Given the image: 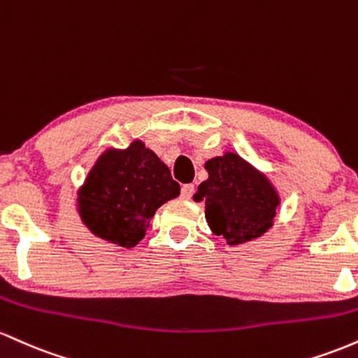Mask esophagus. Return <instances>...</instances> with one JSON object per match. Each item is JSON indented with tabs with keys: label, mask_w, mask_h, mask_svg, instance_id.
<instances>
[{
	"label": "esophagus",
	"mask_w": 358,
	"mask_h": 358,
	"mask_svg": "<svg viewBox=\"0 0 358 358\" xmlns=\"http://www.w3.org/2000/svg\"><path fill=\"white\" fill-rule=\"evenodd\" d=\"M192 194H194V184H184V186L180 187V196H182V199H191Z\"/></svg>",
	"instance_id": "esophagus-1"
}]
</instances>
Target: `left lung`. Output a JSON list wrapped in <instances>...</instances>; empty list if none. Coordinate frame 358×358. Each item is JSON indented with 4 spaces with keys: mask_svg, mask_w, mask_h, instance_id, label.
I'll use <instances>...</instances> for the list:
<instances>
[{
    "mask_svg": "<svg viewBox=\"0 0 358 358\" xmlns=\"http://www.w3.org/2000/svg\"><path fill=\"white\" fill-rule=\"evenodd\" d=\"M204 169L208 179L199 184L194 201H204V216L215 235L240 245L272 228L280 198L264 172L233 152L210 159Z\"/></svg>",
    "mask_w": 358,
    "mask_h": 358,
    "instance_id": "1",
    "label": "left lung"
}]
</instances>
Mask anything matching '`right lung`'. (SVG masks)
<instances>
[{
	"label": "right lung",
	"instance_id": "obj_1",
	"mask_svg": "<svg viewBox=\"0 0 358 358\" xmlns=\"http://www.w3.org/2000/svg\"><path fill=\"white\" fill-rule=\"evenodd\" d=\"M179 192L166 164L134 140L99 155L78 192V211L92 235L131 248L145 236L155 211Z\"/></svg>",
	"mask_w": 358,
	"mask_h": 358
}]
</instances>
